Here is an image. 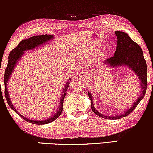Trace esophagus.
I'll use <instances>...</instances> for the list:
<instances>
[{"label":"esophagus","mask_w":153,"mask_h":153,"mask_svg":"<svg viewBox=\"0 0 153 153\" xmlns=\"http://www.w3.org/2000/svg\"><path fill=\"white\" fill-rule=\"evenodd\" d=\"M83 76H84V75H83Z\"/></svg>","instance_id":"esophagus-1"}]
</instances>
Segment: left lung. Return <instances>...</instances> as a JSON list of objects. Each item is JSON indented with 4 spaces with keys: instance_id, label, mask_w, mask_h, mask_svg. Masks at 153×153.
I'll use <instances>...</instances> for the list:
<instances>
[{
    "instance_id": "8db88e82",
    "label": "left lung",
    "mask_w": 153,
    "mask_h": 153,
    "mask_svg": "<svg viewBox=\"0 0 153 153\" xmlns=\"http://www.w3.org/2000/svg\"><path fill=\"white\" fill-rule=\"evenodd\" d=\"M115 35L117 37V47L114 56L106 59L104 64L111 68L121 66L129 68L139 78L141 90V95L138 97L137 101L134 102L131 107L127 109L123 114L115 116H105L96 110L93 104L92 94L91 92H88L91 102V107L93 111L99 117L108 120H116L129 115L143 99L147 89V65L146 60L144 59L141 48L137 43L134 42L127 33L122 31H116Z\"/></svg>"
}]
</instances>
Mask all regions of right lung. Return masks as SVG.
Returning a JSON list of instances; mask_svg holds the SVG:
<instances>
[{
    "label": "right lung",
    "instance_id": "add662e5",
    "mask_svg": "<svg viewBox=\"0 0 153 153\" xmlns=\"http://www.w3.org/2000/svg\"><path fill=\"white\" fill-rule=\"evenodd\" d=\"M53 35H36V36L31 37L28 39H24V40L21 41L20 43L17 45V47L14 48L13 50H12L11 52H10L9 57H8V62H7V66L5 69V74H4V84H5V96L6 98V100H7V102L9 104L10 108L12 109H13L14 111H15L16 114H17L19 116H20L23 119H24L25 120L27 121L28 123H31L35 125H45L47 124V123H49L52 122V121L55 120L58 117L60 116V115L61 114L62 111V108H63V100L65 98V96L66 95L67 91H68L69 85H70V80H69L68 82L65 83V85L63 88V90H62V96L61 98H60V104H59V107H58V109L57 112L55 113L53 116H52L51 118H49L47 119H45V120H31V119H29L26 117L22 116V114H20L19 113L15 108L14 107V106L12 105L11 100H10V97L9 95V93H8L7 90V83L10 80V76H11L12 72L14 70V68H15L16 65L17 64L19 60L21 59V58L22 57L23 55H24L25 51H30V50H33L35 49V48H37L40 47L41 45H42L43 44L47 43L48 42L51 40L53 38Z\"/></svg>",
    "mask_w": 153,
    "mask_h": 153
}]
</instances>
